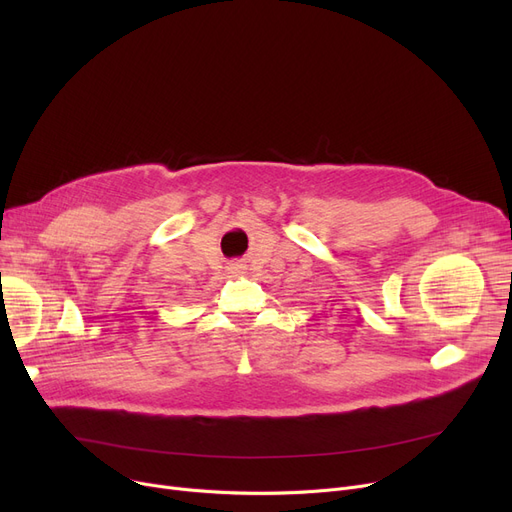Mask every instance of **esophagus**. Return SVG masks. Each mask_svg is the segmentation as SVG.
Here are the masks:
<instances>
[{"label":"esophagus","instance_id":"1","mask_svg":"<svg viewBox=\"0 0 512 512\" xmlns=\"http://www.w3.org/2000/svg\"><path fill=\"white\" fill-rule=\"evenodd\" d=\"M240 270H242V265H238V263H230L228 265V272L230 274H240Z\"/></svg>","mask_w":512,"mask_h":512}]
</instances>
